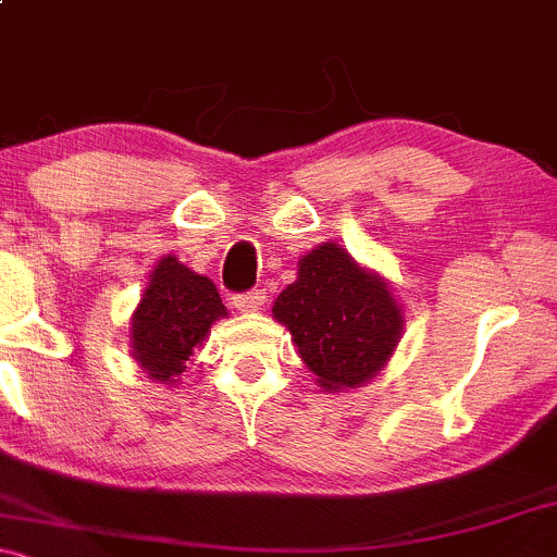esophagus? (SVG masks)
Segmentation results:
<instances>
[{
	"label": "esophagus",
	"mask_w": 557,
	"mask_h": 557,
	"mask_svg": "<svg viewBox=\"0 0 557 557\" xmlns=\"http://www.w3.org/2000/svg\"><path fill=\"white\" fill-rule=\"evenodd\" d=\"M264 304V293L261 290H251V293H240V296H233V306L240 311V314H253V311L261 309Z\"/></svg>",
	"instance_id": "34e87169"
}]
</instances>
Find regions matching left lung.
<instances>
[{
  "instance_id": "1",
  "label": "left lung",
  "mask_w": 557,
  "mask_h": 557,
  "mask_svg": "<svg viewBox=\"0 0 557 557\" xmlns=\"http://www.w3.org/2000/svg\"><path fill=\"white\" fill-rule=\"evenodd\" d=\"M272 314L293 335L319 387L341 393L372 382L403 335V309L376 272L356 264L337 243H322L298 261Z\"/></svg>"
}]
</instances>
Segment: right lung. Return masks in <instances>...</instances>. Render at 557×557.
<instances>
[{
	"label": "right lung",
	"instance_id": "obj_1",
	"mask_svg": "<svg viewBox=\"0 0 557 557\" xmlns=\"http://www.w3.org/2000/svg\"><path fill=\"white\" fill-rule=\"evenodd\" d=\"M227 317L214 283L162 257L149 274L131 319V354L146 374L162 385L181 380L196 345L207 341L216 319Z\"/></svg>",
	"mask_w": 557,
	"mask_h": 557
}]
</instances>
